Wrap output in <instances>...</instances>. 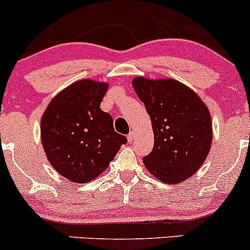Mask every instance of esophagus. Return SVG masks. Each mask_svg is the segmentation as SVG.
I'll list each match as a JSON object with an SVG mask.
<instances>
[{"label":"esophagus","mask_w":250,"mask_h":250,"mask_svg":"<svg viewBox=\"0 0 250 250\" xmlns=\"http://www.w3.org/2000/svg\"><path fill=\"white\" fill-rule=\"evenodd\" d=\"M127 137H128L129 142H133V141L135 140V133H134V131H130V133L128 134Z\"/></svg>","instance_id":"obj_1"}]
</instances>
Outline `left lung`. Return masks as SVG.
<instances>
[{
    "label": "left lung",
    "instance_id": "obj_1",
    "mask_svg": "<svg viewBox=\"0 0 250 250\" xmlns=\"http://www.w3.org/2000/svg\"><path fill=\"white\" fill-rule=\"evenodd\" d=\"M131 83L146 106L154 131V149L143 158L146 170L162 183L184 182L199 170L211 149L208 108L178 80L136 77Z\"/></svg>",
    "mask_w": 250,
    "mask_h": 250
}]
</instances>
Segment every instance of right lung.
Segmentation results:
<instances>
[{
    "mask_svg": "<svg viewBox=\"0 0 250 250\" xmlns=\"http://www.w3.org/2000/svg\"><path fill=\"white\" fill-rule=\"evenodd\" d=\"M107 83L78 80L59 92L41 120L42 144L57 172L73 183H88L107 169L127 138L114 130L100 104Z\"/></svg>",
    "mask_w": 250,
    "mask_h": 250,
    "instance_id": "1",
    "label": "right lung"
}]
</instances>
